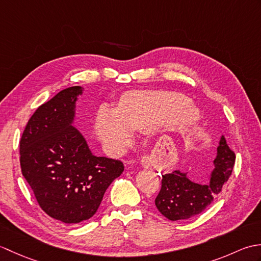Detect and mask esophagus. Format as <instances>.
Here are the masks:
<instances>
[{
    "label": "esophagus",
    "mask_w": 261,
    "mask_h": 261,
    "mask_svg": "<svg viewBox=\"0 0 261 261\" xmlns=\"http://www.w3.org/2000/svg\"><path fill=\"white\" fill-rule=\"evenodd\" d=\"M141 165H142L145 168H150V167H152L151 158L148 157V156L142 157V159H141Z\"/></svg>",
    "instance_id": "esophagus-1"
}]
</instances>
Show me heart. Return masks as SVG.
Segmentation results:
<instances>
[{
    "label": "heart",
    "instance_id": "heart-1",
    "mask_svg": "<svg viewBox=\"0 0 261 261\" xmlns=\"http://www.w3.org/2000/svg\"><path fill=\"white\" fill-rule=\"evenodd\" d=\"M184 94L170 91H131L119 99L116 110L102 108L95 122L96 135L109 150L119 154L130 145L132 131L158 125L186 127L198 112Z\"/></svg>",
    "mask_w": 261,
    "mask_h": 261
}]
</instances>
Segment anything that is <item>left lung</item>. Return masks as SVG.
Returning a JSON list of instances; mask_svg holds the SVG:
<instances>
[{"mask_svg":"<svg viewBox=\"0 0 261 261\" xmlns=\"http://www.w3.org/2000/svg\"><path fill=\"white\" fill-rule=\"evenodd\" d=\"M236 154L226 145L222 136L210 180L197 184L187 178L185 173L174 170L163 175L162 188L154 199L158 211L170 221L186 220L206 208L222 191L233 169Z\"/></svg>","mask_w":261,"mask_h":261,"instance_id":"1","label":"left lung"}]
</instances>
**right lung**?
Segmentation results:
<instances>
[{
  "mask_svg": "<svg viewBox=\"0 0 261 261\" xmlns=\"http://www.w3.org/2000/svg\"><path fill=\"white\" fill-rule=\"evenodd\" d=\"M81 86L60 91L39 107L20 140L22 175L40 207L63 223L77 224L96 213L104 193L124 166L94 156L73 126Z\"/></svg>",
  "mask_w": 261,
  "mask_h": 261,
  "instance_id": "obj_1",
  "label": "right lung"
}]
</instances>
